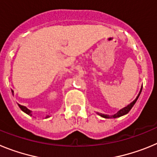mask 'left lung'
<instances>
[{
  "label": "left lung",
  "instance_id": "obj_1",
  "mask_svg": "<svg viewBox=\"0 0 157 157\" xmlns=\"http://www.w3.org/2000/svg\"><path fill=\"white\" fill-rule=\"evenodd\" d=\"M141 90H142V86H141V90H140V92L139 94H138V95L137 96V98H135V100H134L133 102H131V103L130 104V105H127V107H125V108H123V109H120V111L118 112H116V114L114 115H112V116H109V115H105V114H102V113H99V112H98V114L100 116H101V117L103 118H105V119H116V118H119L120 117V116H124V115H127V113H128L130 111V109H132L133 106L134 105V104L136 103V101H137V100L138 99V98H139L140 94H141Z\"/></svg>",
  "mask_w": 157,
  "mask_h": 157
}]
</instances>
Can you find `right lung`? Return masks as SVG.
Segmentation results:
<instances>
[{
  "mask_svg": "<svg viewBox=\"0 0 157 157\" xmlns=\"http://www.w3.org/2000/svg\"><path fill=\"white\" fill-rule=\"evenodd\" d=\"M12 95H14V91L12 90ZM19 107L20 108V109H21V110L23 111V112H25V113H26V114L32 116V111H30V109H27V107L23 106V105H19ZM48 117H49V116H48V115H47V116L45 118H48Z\"/></svg>",
  "mask_w": 157,
  "mask_h": 157,
  "instance_id": "obj_1",
  "label": "right lung"
}]
</instances>
